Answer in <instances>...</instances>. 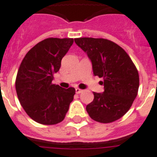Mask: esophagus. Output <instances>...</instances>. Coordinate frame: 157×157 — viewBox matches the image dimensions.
Masks as SVG:
<instances>
[{
	"instance_id": "esophagus-1",
	"label": "esophagus",
	"mask_w": 157,
	"mask_h": 157,
	"mask_svg": "<svg viewBox=\"0 0 157 157\" xmlns=\"http://www.w3.org/2000/svg\"><path fill=\"white\" fill-rule=\"evenodd\" d=\"M75 91H76V93H77V94H80V93L82 92V90H81V89H79V88H75Z\"/></svg>"
}]
</instances>
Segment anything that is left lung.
<instances>
[{
  "instance_id": "8db88e82",
  "label": "left lung",
  "mask_w": 157,
  "mask_h": 157,
  "mask_svg": "<svg viewBox=\"0 0 157 157\" xmlns=\"http://www.w3.org/2000/svg\"><path fill=\"white\" fill-rule=\"evenodd\" d=\"M92 63L93 73L103 78L104 92L94 94L86 106L90 117L107 124L119 120L130 109L138 93L139 73L126 51L104 38L79 37L75 39Z\"/></svg>"
}]
</instances>
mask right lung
<instances>
[{"label":"right lung","mask_w":157,"mask_h":157,"mask_svg":"<svg viewBox=\"0 0 157 157\" xmlns=\"http://www.w3.org/2000/svg\"><path fill=\"white\" fill-rule=\"evenodd\" d=\"M73 42V38H46L30 49L21 63L15 82L17 94L25 111L37 123L57 124L69 110L75 89H65L52 80Z\"/></svg>","instance_id":"1"}]
</instances>
